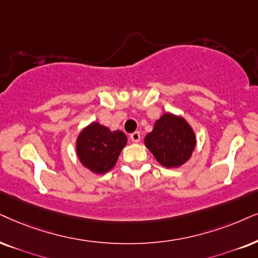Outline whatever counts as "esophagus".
I'll use <instances>...</instances> for the list:
<instances>
[{"label": "esophagus", "mask_w": 258, "mask_h": 258, "mask_svg": "<svg viewBox=\"0 0 258 258\" xmlns=\"http://www.w3.org/2000/svg\"><path fill=\"white\" fill-rule=\"evenodd\" d=\"M130 138H131L133 143H138L140 140V133L139 132H133L132 135L130 136Z\"/></svg>", "instance_id": "34e87169"}]
</instances>
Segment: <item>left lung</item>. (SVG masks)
Listing matches in <instances>:
<instances>
[{
    "mask_svg": "<svg viewBox=\"0 0 258 258\" xmlns=\"http://www.w3.org/2000/svg\"><path fill=\"white\" fill-rule=\"evenodd\" d=\"M195 136L184 119L164 114L157 120L152 132L145 137V145L155 158L167 168L187 162L195 148Z\"/></svg>",
    "mask_w": 258,
    "mask_h": 258,
    "instance_id": "8db88e82",
    "label": "left lung"
}]
</instances>
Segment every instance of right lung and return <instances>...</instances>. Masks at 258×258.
Masks as SVG:
<instances>
[{"label":"right lung","mask_w":258,"mask_h":258,"mask_svg":"<svg viewBox=\"0 0 258 258\" xmlns=\"http://www.w3.org/2000/svg\"><path fill=\"white\" fill-rule=\"evenodd\" d=\"M127 143L121 131L112 132L97 122L90 123L77 138V155L84 167L95 174H105L115 165Z\"/></svg>","instance_id":"right-lung-1"}]
</instances>
